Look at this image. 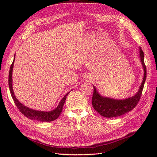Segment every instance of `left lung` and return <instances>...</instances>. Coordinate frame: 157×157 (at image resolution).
Wrapping results in <instances>:
<instances>
[{"label":"left lung","instance_id":"obj_1","mask_svg":"<svg viewBox=\"0 0 157 157\" xmlns=\"http://www.w3.org/2000/svg\"><path fill=\"white\" fill-rule=\"evenodd\" d=\"M140 57L142 66L144 70V79L138 92L135 96L125 99H115L103 97L99 95L97 90L94 86V93L92 95V106L99 114L104 117L113 118L119 117L132 111L138 103L141 96L144 84L147 77L146 66L144 63V53L140 48Z\"/></svg>","mask_w":157,"mask_h":157}]
</instances>
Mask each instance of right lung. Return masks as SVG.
<instances>
[{
	"label": "right lung",
	"mask_w": 157,
	"mask_h": 157,
	"mask_svg": "<svg viewBox=\"0 0 157 157\" xmlns=\"http://www.w3.org/2000/svg\"><path fill=\"white\" fill-rule=\"evenodd\" d=\"M14 60H15V56H14V59L13 62L10 66V72H9V77H8V85H9V88H10V91L11 96L12 97L13 100L15 103L16 107L23 115L26 117L28 118H30L31 120H35L38 121L40 122H50L53 121L56 119H57L60 115V114L62 111V109L63 107V105L65 101V99L67 98V95L69 92L66 94L64 97L61 99V101L59 102L58 106L54 110L51 111H36V110H33L32 109H29L25 105H23L22 103H21L19 101L17 98H16L15 95H14L13 91V88H12V70L13 67V63Z\"/></svg>",
	"instance_id": "1"
}]
</instances>
